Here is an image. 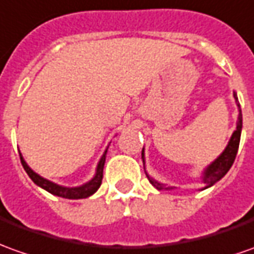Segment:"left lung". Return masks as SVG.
<instances>
[{"instance_id":"8db88e82","label":"left lung","mask_w":254,"mask_h":254,"mask_svg":"<svg viewBox=\"0 0 254 254\" xmlns=\"http://www.w3.org/2000/svg\"><path fill=\"white\" fill-rule=\"evenodd\" d=\"M234 98H235V101H237V106L238 110H239V115H238V122H237V130L234 131V134H232V137H231L230 142L227 145V148L224 149V152L220 155V156L210 163L203 171V176H202V181H203L204 187L202 190H206V188H209L211 185H214V184L220 181L221 178L228 173V170L231 169V166L234 163V160H235V157H237L238 153V148H239V141H241V131H242V110H241V105L238 102V98L237 94L234 92ZM142 162H144L145 166V157H144V149H142ZM146 177L149 180V183L157 188V190H173V187H166L164 184L159 183L156 180H153L152 177H149L148 174H146Z\"/></svg>"}]
</instances>
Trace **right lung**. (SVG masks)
Segmentation results:
<instances>
[{
	"label": "right lung",
	"instance_id": "1",
	"mask_svg": "<svg viewBox=\"0 0 254 254\" xmlns=\"http://www.w3.org/2000/svg\"><path fill=\"white\" fill-rule=\"evenodd\" d=\"M106 152L101 157L99 163L97 166V171H95V176L92 180H90L88 183H85L84 185H80V187H73V188H67V187H62V185H58V184L52 183L50 180H45L41 176H38L37 173L31 170L30 167L27 166V163L24 162L22 153L20 155V162H22V166H23L24 171L29 174V177L31 178V181L38 185L40 188H43L47 192H50L55 196L66 197V199H83V197L91 196L92 193H95L98 190V188L101 187L102 184V177H104V166H105V157H106Z\"/></svg>",
	"mask_w": 254,
	"mask_h": 254
}]
</instances>
